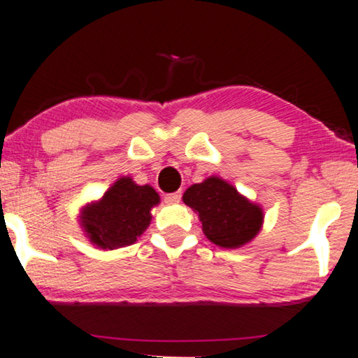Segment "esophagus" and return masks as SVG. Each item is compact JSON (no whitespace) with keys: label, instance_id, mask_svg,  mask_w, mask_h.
Returning a JSON list of instances; mask_svg holds the SVG:
<instances>
[{"label":"esophagus","instance_id":"1","mask_svg":"<svg viewBox=\"0 0 358 358\" xmlns=\"http://www.w3.org/2000/svg\"><path fill=\"white\" fill-rule=\"evenodd\" d=\"M180 192H176V193H168V195H165V203L168 204H176L180 201Z\"/></svg>","mask_w":358,"mask_h":358}]
</instances>
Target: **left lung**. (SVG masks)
<instances>
[{"label": "left lung", "mask_w": 358, "mask_h": 358, "mask_svg": "<svg viewBox=\"0 0 358 358\" xmlns=\"http://www.w3.org/2000/svg\"><path fill=\"white\" fill-rule=\"evenodd\" d=\"M182 201L198 214L204 236L224 249L250 243L263 227V209L217 176L185 190Z\"/></svg>", "instance_id": "left-lung-1"}]
</instances>
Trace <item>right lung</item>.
Returning <instances> with one entry per match:
<instances>
[{"instance_id": "right-lung-1", "label": "right lung", "mask_w": 358, "mask_h": 358, "mask_svg": "<svg viewBox=\"0 0 358 358\" xmlns=\"http://www.w3.org/2000/svg\"><path fill=\"white\" fill-rule=\"evenodd\" d=\"M160 196L150 185H138L122 176L98 201L80 208L79 225L96 249L114 250L138 241L150 225L152 208Z\"/></svg>"}]
</instances>
